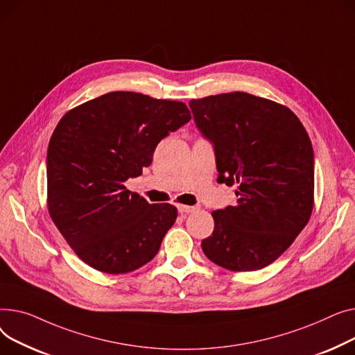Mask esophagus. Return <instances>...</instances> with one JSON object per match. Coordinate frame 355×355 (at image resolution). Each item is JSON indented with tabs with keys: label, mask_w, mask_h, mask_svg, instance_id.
Returning <instances> with one entry per match:
<instances>
[{
	"label": "esophagus",
	"mask_w": 355,
	"mask_h": 355,
	"mask_svg": "<svg viewBox=\"0 0 355 355\" xmlns=\"http://www.w3.org/2000/svg\"><path fill=\"white\" fill-rule=\"evenodd\" d=\"M178 211L180 214H192L193 211H196V206H189V205H178Z\"/></svg>",
	"instance_id": "esophagus-1"
}]
</instances>
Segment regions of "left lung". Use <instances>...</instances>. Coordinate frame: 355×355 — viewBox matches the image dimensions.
Returning <instances> with one entry per match:
<instances>
[{"label":"left lung","instance_id":"obj_1","mask_svg":"<svg viewBox=\"0 0 355 355\" xmlns=\"http://www.w3.org/2000/svg\"><path fill=\"white\" fill-rule=\"evenodd\" d=\"M202 135L214 143L218 182L236 184L234 206L214 211L202 241L216 265L246 272L278 259L314 207V150L300 119L272 100L243 92L191 100Z\"/></svg>","mask_w":355,"mask_h":355}]
</instances>
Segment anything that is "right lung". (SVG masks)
Masks as SVG:
<instances>
[{
  "label": "right lung",
  "instance_id": "right-lung-1",
  "mask_svg": "<svg viewBox=\"0 0 355 355\" xmlns=\"http://www.w3.org/2000/svg\"><path fill=\"white\" fill-rule=\"evenodd\" d=\"M192 119L182 101L112 92L67 112L47 150V205L77 257L106 274H128L159 252L176 220L124 182L152 163L157 143Z\"/></svg>",
  "mask_w": 355,
  "mask_h": 355
}]
</instances>
